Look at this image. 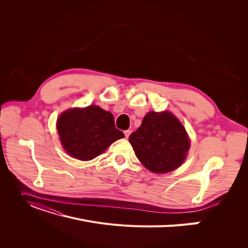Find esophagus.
I'll list each match as a JSON object with an SVG mask.
<instances>
[{"mask_svg":"<svg viewBox=\"0 0 248 248\" xmlns=\"http://www.w3.org/2000/svg\"><path fill=\"white\" fill-rule=\"evenodd\" d=\"M124 136H125V138L127 139V138L129 137V135H131L132 131H131V129H126V131H124Z\"/></svg>","mask_w":248,"mask_h":248,"instance_id":"obj_1","label":"esophagus"}]
</instances>
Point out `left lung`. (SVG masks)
Instances as JSON below:
<instances>
[{
  "label": "left lung",
  "instance_id": "left-lung-1",
  "mask_svg": "<svg viewBox=\"0 0 248 248\" xmlns=\"http://www.w3.org/2000/svg\"><path fill=\"white\" fill-rule=\"evenodd\" d=\"M128 140L140 163L158 174L177 169L190 148L184 126L168 111H150Z\"/></svg>",
  "mask_w": 248,
  "mask_h": 248
}]
</instances>
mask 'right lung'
I'll return each mask as SVG.
<instances>
[{
  "label": "right lung",
  "instance_id": "right-lung-1",
  "mask_svg": "<svg viewBox=\"0 0 248 248\" xmlns=\"http://www.w3.org/2000/svg\"><path fill=\"white\" fill-rule=\"evenodd\" d=\"M57 131L64 150L80 161L94 159L124 137L115 127L113 115L97 106L64 111L57 121Z\"/></svg>",
  "mask_w": 248,
  "mask_h": 248
}]
</instances>
